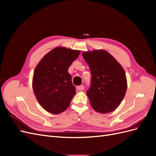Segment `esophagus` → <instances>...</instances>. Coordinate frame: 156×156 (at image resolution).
<instances>
[{
	"instance_id": "esophagus-1",
	"label": "esophagus",
	"mask_w": 156,
	"mask_h": 156,
	"mask_svg": "<svg viewBox=\"0 0 156 156\" xmlns=\"http://www.w3.org/2000/svg\"><path fill=\"white\" fill-rule=\"evenodd\" d=\"M84 87L83 85H80L77 87V89L78 90H84Z\"/></svg>"
}]
</instances>
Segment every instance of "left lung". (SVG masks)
Instances as JSON below:
<instances>
[{
    "mask_svg": "<svg viewBox=\"0 0 156 156\" xmlns=\"http://www.w3.org/2000/svg\"><path fill=\"white\" fill-rule=\"evenodd\" d=\"M82 55L91 72L90 87L87 94L92 108L102 114L114 111L126 92L124 69L104 50L85 52Z\"/></svg>",
    "mask_w": 156,
    "mask_h": 156,
    "instance_id": "1",
    "label": "left lung"
}]
</instances>
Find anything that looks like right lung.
<instances>
[{"instance_id": "1", "label": "right lung", "mask_w": 156, "mask_h": 156, "mask_svg": "<svg viewBox=\"0 0 156 156\" xmlns=\"http://www.w3.org/2000/svg\"><path fill=\"white\" fill-rule=\"evenodd\" d=\"M80 53L78 50L58 47L45 55L36 67L33 90L47 111L56 115L69 107L76 92L68 70Z\"/></svg>"}]
</instances>
